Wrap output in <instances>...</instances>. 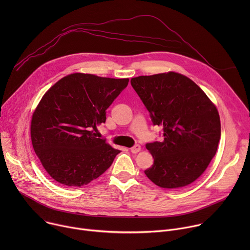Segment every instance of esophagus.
<instances>
[{"label":"esophagus","mask_w":250,"mask_h":250,"mask_svg":"<svg viewBox=\"0 0 250 250\" xmlns=\"http://www.w3.org/2000/svg\"><path fill=\"white\" fill-rule=\"evenodd\" d=\"M140 150H141V147H140L139 145H136V146H134L133 147L130 148V151H131L132 153H137V152H139Z\"/></svg>","instance_id":"esophagus-1"}]
</instances>
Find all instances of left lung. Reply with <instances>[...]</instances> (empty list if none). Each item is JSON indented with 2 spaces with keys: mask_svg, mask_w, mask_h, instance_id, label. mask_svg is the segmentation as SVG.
Here are the masks:
<instances>
[{
  "mask_svg": "<svg viewBox=\"0 0 250 250\" xmlns=\"http://www.w3.org/2000/svg\"><path fill=\"white\" fill-rule=\"evenodd\" d=\"M130 83L153 125L163 127V141L146 146L154 158L146 175L164 189L192 184L218 149L221 120L217 106L194 81L172 71L134 77Z\"/></svg>",
  "mask_w": 250,
  "mask_h": 250,
  "instance_id": "obj_1",
  "label": "left lung"
}]
</instances>
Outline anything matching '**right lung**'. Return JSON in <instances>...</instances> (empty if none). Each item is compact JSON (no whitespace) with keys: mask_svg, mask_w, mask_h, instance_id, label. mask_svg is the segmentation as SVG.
<instances>
[{"mask_svg":"<svg viewBox=\"0 0 250 250\" xmlns=\"http://www.w3.org/2000/svg\"><path fill=\"white\" fill-rule=\"evenodd\" d=\"M115 79L73 73L42 98L30 123L31 144L43 168L63 186L81 187L97 179L121 151L97 135L105 110L127 86Z\"/></svg>","mask_w":250,"mask_h":250,"instance_id":"1","label":"right lung"}]
</instances>
